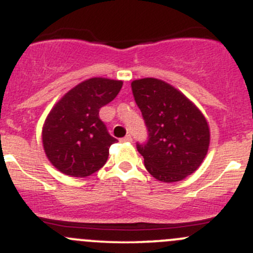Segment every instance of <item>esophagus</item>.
<instances>
[{
  "label": "esophagus",
  "instance_id": "1",
  "mask_svg": "<svg viewBox=\"0 0 253 253\" xmlns=\"http://www.w3.org/2000/svg\"><path fill=\"white\" fill-rule=\"evenodd\" d=\"M132 141V137L129 136V134H127V136H125L124 138L121 139V142H131Z\"/></svg>",
  "mask_w": 253,
  "mask_h": 253
}]
</instances>
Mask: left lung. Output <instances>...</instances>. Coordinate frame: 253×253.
I'll return each instance as SVG.
<instances>
[{"instance_id": "8db88e82", "label": "left lung", "mask_w": 253, "mask_h": 253, "mask_svg": "<svg viewBox=\"0 0 253 253\" xmlns=\"http://www.w3.org/2000/svg\"><path fill=\"white\" fill-rule=\"evenodd\" d=\"M134 101L148 128V141L137 143L153 178L174 183L194 173L210 144L207 119L185 95L156 78L133 80Z\"/></svg>"}]
</instances>
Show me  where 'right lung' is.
Masks as SVG:
<instances>
[{"mask_svg":"<svg viewBox=\"0 0 253 253\" xmlns=\"http://www.w3.org/2000/svg\"><path fill=\"white\" fill-rule=\"evenodd\" d=\"M121 80L91 78L67 92L44 121L42 141L46 158L65 175L84 178L99 170L116 138L99 111L121 90Z\"/></svg>","mask_w":253,"mask_h":253,"instance_id":"obj_1","label":"right lung"}]
</instances>
